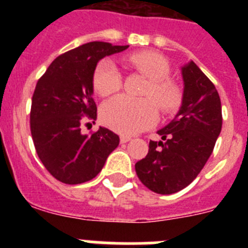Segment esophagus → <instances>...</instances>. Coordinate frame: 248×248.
<instances>
[{"label": "esophagus", "mask_w": 248, "mask_h": 248, "mask_svg": "<svg viewBox=\"0 0 248 248\" xmlns=\"http://www.w3.org/2000/svg\"><path fill=\"white\" fill-rule=\"evenodd\" d=\"M130 140H131L130 137H124V135H123V137H120V143L122 144L128 143V141H130Z\"/></svg>", "instance_id": "34e87169"}]
</instances>
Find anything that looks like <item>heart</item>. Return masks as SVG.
Wrapping results in <instances>:
<instances>
[{"label": "heart", "instance_id": "heart-1", "mask_svg": "<svg viewBox=\"0 0 248 248\" xmlns=\"http://www.w3.org/2000/svg\"><path fill=\"white\" fill-rule=\"evenodd\" d=\"M128 62L150 82L144 92L145 99H133L118 95L104 103L100 111L102 122L120 134L133 135L150 128L157 119V107L165 114L174 113L183 102V92L168 78L169 63L161 54L154 52H137L128 57ZM122 74L111 59L98 63L93 74V87L99 95L108 97L122 88ZM153 97L155 101L149 100Z\"/></svg>", "mask_w": 248, "mask_h": 248}]
</instances>
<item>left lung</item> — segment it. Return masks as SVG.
Returning <instances> with one entry per match:
<instances>
[{"instance_id":"1","label":"left lung","mask_w":248,"mask_h":248,"mask_svg":"<svg viewBox=\"0 0 248 248\" xmlns=\"http://www.w3.org/2000/svg\"><path fill=\"white\" fill-rule=\"evenodd\" d=\"M183 104L176 117L157 130L149 153L135 164L139 180L151 191L170 195L196 179L212 154L222 128L221 100L214 83L194 62L181 68Z\"/></svg>"}]
</instances>
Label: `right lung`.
Returning a JSON list of instances; mask_svg holds the SVG:
<instances>
[{
  "instance_id": "right-lung-1",
  "label": "right lung",
  "mask_w": 248,
  "mask_h": 248,
  "mask_svg": "<svg viewBox=\"0 0 248 248\" xmlns=\"http://www.w3.org/2000/svg\"><path fill=\"white\" fill-rule=\"evenodd\" d=\"M128 47L85 43L57 57L37 82L31 134L39 160L61 183L76 185L92 180L119 145V137L109 129L100 126L87 135L80 128L97 119L93 74L98 62Z\"/></svg>"
}]
</instances>
